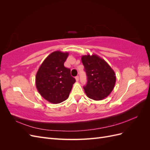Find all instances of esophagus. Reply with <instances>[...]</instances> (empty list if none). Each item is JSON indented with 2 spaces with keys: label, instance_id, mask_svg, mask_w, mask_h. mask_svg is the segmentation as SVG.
<instances>
[{
  "label": "esophagus",
  "instance_id": "1",
  "mask_svg": "<svg viewBox=\"0 0 150 150\" xmlns=\"http://www.w3.org/2000/svg\"><path fill=\"white\" fill-rule=\"evenodd\" d=\"M75 78H76V81H77V82H78V81H79V76H77Z\"/></svg>",
  "mask_w": 150,
  "mask_h": 150
}]
</instances>
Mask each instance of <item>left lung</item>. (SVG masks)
<instances>
[{"instance_id":"1","label":"left lung","mask_w":150,"mask_h":150,"mask_svg":"<svg viewBox=\"0 0 150 150\" xmlns=\"http://www.w3.org/2000/svg\"><path fill=\"white\" fill-rule=\"evenodd\" d=\"M87 75V84L84 86L87 96L95 101L108 97L116 83L115 71L103 59L96 54L81 57Z\"/></svg>"}]
</instances>
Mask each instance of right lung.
<instances>
[{"instance_id": "right-lung-1", "label": "right lung", "mask_w": 150, "mask_h": 150, "mask_svg": "<svg viewBox=\"0 0 150 150\" xmlns=\"http://www.w3.org/2000/svg\"><path fill=\"white\" fill-rule=\"evenodd\" d=\"M68 52L54 51L45 59L35 76V85L39 94L53 104L68 98L76 79L71 70L64 66Z\"/></svg>"}]
</instances>
